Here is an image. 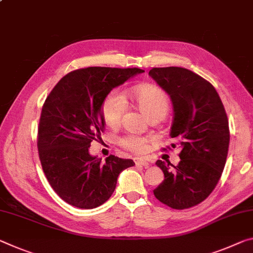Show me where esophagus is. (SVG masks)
<instances>
[{"instance_id":"34e87169","label":"esophagus","mask_w":253,"mask_h":253,"mask_svg":"<svg viewBox=\"0 0 253 253\" xmlns=\"http://www.w3.org/2000/svg\"><path fill=\"white\" fill-rule=\"evenodd\" d=\"M135 163H136V166H142L144 168L150 167V163H148L146 160H144L142 158H136L135 159Z\"/></svg>"}]
</instances>
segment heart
<instances>
[{
    "instance_id": "heart-1",
    "label": "heart",
    "mask_w": 253,
    "mask_h": 253,
    "mask_svg": "<svg viewBox=\"0 0 253 253\" xmlns=\"http://www.w3.org/2000/svg\"><path fill=\"white\" fill-rule=\"evenodd\" d=\"M131 94H133L136 105L148 117L156 114L166 116L169 109V97L166 91L160 86L153 85V84L138 85L131 90ZM126 107L125 97L118 90L111 91L102 105V116L107 125L117 127L122 122ZM147 143V137L136 134H127L119 139L120 145L135 153H141L145 151Z\"/></svg>"
}]
</instances>
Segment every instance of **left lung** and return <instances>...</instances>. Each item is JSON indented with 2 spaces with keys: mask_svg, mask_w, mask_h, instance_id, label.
Here are the masks:
<instances>
[{
  "mask_svg": "<svg viewBox=\"0 0 253 253\" xmlns=\"http://www.w3.org/2000/svg\"><path fill=\"white\" fill-rule=\"evenodd\" d=\"M148 75L170 95L174 111L170 136L181 148L178 166L156 161L164 180L153 192L164 205L186 210L205 200L222 175L230 144L228 119L215 87L194 72L154 67Z\"/></svg>",
  "mask_w": 253,
  "mask_h": 253,
  "instance_id": "obj_1",
  "label": "left lung"
}]
</instances>
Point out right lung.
Listing matches in <instances>:
<instances>
[{"label":"right lung","instance_id":"add662e5","mask_svg":"<svg viewBox=\"0 0 253 253\" xmlns=\"http://www.w3.org/2000/svg\"><path fill=\"white\" fill-rule=\"evenodd\" d=\"M141 69L86 67L61 79L42 106L38 127V152L51 188L64 202L83 210L106 203L120 172L133 160L110 155L106 162L90 154L92 141L105 127L102 105L112 89Z\"/></svg>","mask_w":253,"mask_h":253}]
</instances>
